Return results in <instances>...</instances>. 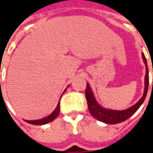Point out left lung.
<instances>
[{"instance_id": "1", "label": "left lung", "mask_w": 153, "mask_h": 153, "mask_svg": "<svg viewBox=\"0 0 153 153\" xmlns=\"http://www.w3.org/2000/svg\"><path fill=\"white\" fill-rule=\"evenodd\" d=\"M142 58L144 59V62L146 66V74H145V92L143 94L142 98H140L139 102H137L134 105H133L130 108L126 109V110H112V109H106L105 108H102L97 103L95 98L94 97V94L91 91V89L89 86L88 83H86V102H87V105H88V109L90 113L92 114L94 117H95L98 121H102L104 123L106 124H117L122 121H125L128 118H129L133 114H135V112L137 110L140 106L142 105V103L145 101L146 95L148 93V89H149V69H148L147 60L145 58V55L142 53ZM153 72V70H152ZM153 85V82H152Z\"/></svg>"}]
</instances>
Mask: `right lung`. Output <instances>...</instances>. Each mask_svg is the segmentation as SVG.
Masks as SVG:
<instances>
[{
	"label": "right lung",
	"instance_id": "right-lung-1",
	"mask_svg": "<svg viewBox=\"0 0 153 153\" xmlns=\"http://www.w3.org/2000/svg\"><path fill=\"white\" fill-rule=\"evenodd\" d=\"M64 93V92H63ZM59 110H60V104L59 102L58 103L57 107L55 108V109L52 112V114H51L48 117H44L43 119H39V120H36V121H25L26 122L29 124H32V125H37V126H41V125H44V124L49 123L52 121L53 120H55L57 116L59 114Z\"/></svg>",
	"mask_w": 153,
	"mask_h": 153
}]
</instances>
